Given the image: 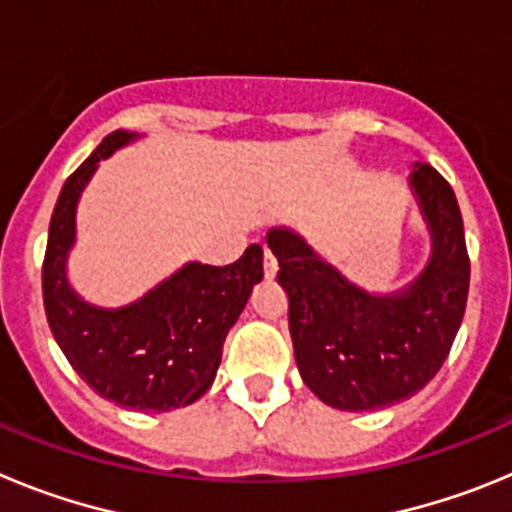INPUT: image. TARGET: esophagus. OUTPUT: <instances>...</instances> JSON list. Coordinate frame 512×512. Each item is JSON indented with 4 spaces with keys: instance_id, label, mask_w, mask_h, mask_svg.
<instances>
[{
    "instance_id": "34e87169",
    "label": "esophagus",
    "mask_w": 512,
    "mask_h": 512,
    "mask_svg": "<svg viewBox=\"0 0 512 512\" xmlns=\"http://www.w3.org/2000/svg\"><path fill=\"white\" fill-rule=\"evenodd\" d=\"M277 269H279V264H277V259H274V253L264 251V274H266V279L277 277Z\"/></svg>"
}]
</instances>
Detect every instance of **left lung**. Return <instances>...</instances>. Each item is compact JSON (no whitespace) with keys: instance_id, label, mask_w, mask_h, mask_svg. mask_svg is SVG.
Segmentation results:
<instances>
[{"instance_id":"8db88e82","label":"left lung","mask_w":512,"mask_h":512,"mask_svg":"<svg viewBox=\"0 0 512 512\" xmlns=\"http://www.w3.org/2000/svg\"><path fill=\"white\" fill-rule=\"evenodd\" d=\"M408 187L431 253L402 287L374 292L325 261L300 230L266 233L289 295V336L302 382L325 405L348 413L390 408L438 374L459 333L469 292V256L459 202L428 164H413Z\"/></svg>"}]
</instances>
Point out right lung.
<instances>
[{"mask_svg": "<svg viewBox=\"0 0 512 512\" xmlns=\"http://www.w3.org/2000/svg\"><path fill=\"white\" fill-rule=\"evenodd\" d=\"M140 138L146 133L107 135L63 184L48 230L43 302L58 348L94 392L120 408L166 413L212 387L225 336L264 279V251L253 243L230 266L187 261L128 305L84 300L69 279L81 194L102 158Z\"/></svg>", "mask_w": 512, "mask_h": 512, "instance_id": "add662e5", "label": "right lung"}]
</instances>
